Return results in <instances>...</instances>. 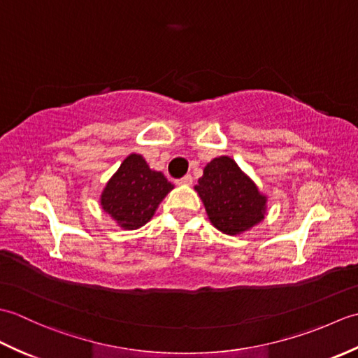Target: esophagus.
I'll use <instances>...</instances> for the list:
<instances>
[{"instance_id":"34e87169","label":"esophagus","mask_w":358,"mask_h":358,"mask_svg":"<svg viewBox=\"0 0 358 358\" xmlns=\"http://www.w3.org/2000/svg\"><path fill=\"white\" fill-rule=\"evenodd\" d=\"M192 181H194V178H192V175H185L183 178H180L178 180V185H186V186H189V185H192Z\"/></svg>"}]
</instances>
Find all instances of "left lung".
<instances>
[{"instance_id": "left-lung-1", "label": "left lung", "mask_w": 358, "mask_h": 358, "mask_svg": "<svg viewBox=\"0 0 358 358\" xmlns=\"http://www.w3.org/2000/svg\"><path fill=\"white\" fill-rule=\"evenodd\" d=\"M195 191L210 223L223 234L249 231L264 218L268 199L229 157H218L208 163Z\"/></svg>"}]
</instances>
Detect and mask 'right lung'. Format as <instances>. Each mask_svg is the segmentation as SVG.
Here are the masks:
<instances>
[{
	"label": "right lung",
	"instance_id": "obj_1",
	"mask_svg": "<svg viewBox=\"0 0 358 358\" xmlns=\"http://www.w3.org/2000/svg\"><path fill=\"white\" fill-rule=\"evenodd\" d=\"M172 189L162 172L152 171L140 154H131L103 189L100 203L120 227L134 231L154 217Z\"/></svg>",
	"mask_w": 358,
	"mask_h": 358
}]
</instances>
